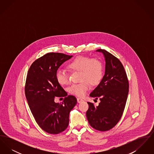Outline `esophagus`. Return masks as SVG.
Returning <instances> with one entry per match:
<instances>
[{
    "instance_id": "esophagus-1",
    "label": "esophagus",
    "mask_w": 154,
    "mask_h": 154,
    "mask_svg": "<svg viewBox=\"0 0 154 154\" xmlns=\"http://www.w3.org/2000/svg\"><path fill=\"white\" fill-rule=\"evenodd\" d=\"M77 102L79 103L82 102H84V100L82 99H81V98H77Z\"/></svg>"
}]
</instances>
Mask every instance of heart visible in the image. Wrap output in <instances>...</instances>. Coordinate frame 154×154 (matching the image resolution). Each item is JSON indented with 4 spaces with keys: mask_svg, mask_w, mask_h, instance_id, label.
Segmentation results:
<instances>
[{
    "mask_svg": "<svg viewBox=\"0 0 154 154\" xmlns=\"http://www.w3.org/2000/svg\"><path fill=\"white\" fill-rule=\"evenodd\" d=\"M68 67L73 70L80 72V83L73 84L69 87L70 94L78 97H84L91 88V84L95 85L101 80L103 75V63L99 59L91 58L87 56H79L72 60ZM56 79L60 85H67L69 77L66 70L59 69L56 73Z\"/></svg>",
    "mask_w": 154,
    "mask_h": 154,
    "instance_id": "heart-1",
    "label": "heart"
}]
</instances>
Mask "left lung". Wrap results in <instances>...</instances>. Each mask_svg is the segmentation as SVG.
I'll return each mask as SVG.
<instances>
[{"label": "left lung", "mask_w": 154, "mask_h": 154, "mask_svg": "<svg viewBox=\"0 0 154 154\" xmlns=\"http://www.w3.org/2000/svg\"><path fill=\"white\" fill-rule=\"evenodd\" d=\"M106 60L105 73L90 96L98 98L96 106L88 102L86 116L89 125L96 130L107 131L114 128L121 118L129 92V81L121 61L104 50L99 49Z\"/></svg>", "instance_id": "left-lung-1"}]
</instances>
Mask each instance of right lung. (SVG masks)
Here are the masks:
<instances>
[{"instance_id":"add662e5","label":"right lung","mask_w":154,"mask_h":154,"mask_svg":"<svg viewBox=\"0 0 154 154\" xmlns=\"http://www.w3.org/2000/svg\"><path fill=\"white\" fill-rule=\"evenodd\" d=\"M73 55L50 52L31 65L26 76L25 93L30 110L37 124L45 132L58 134L68 126L69 114L77 99L67 96L56 79L60 66ZM55 97H65L62 103L54 102Z\"/></svg>"}]
</instances>
